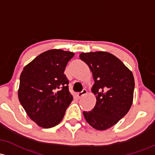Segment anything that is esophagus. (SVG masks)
I'll use <instances>...</instances> for the list:
<instances>
[{
	"label": "esophagus",
	"instance_id": "34e87169",
	"mask_svg": "<svg viewBox=\"0 0 155 155\" xmlns=\"http://www.w3.org/2000/svg\"><path fill=\"white\" fill-rule=\"evenodd\" d=\"M87 93V90L84 89L82 91L80 92V93H78L77 94H76V96H77L78 98H81L83 96H84V95H86Z\"/></svg>",
	"mask_w": 155,
	"mask_h": 155
}]
</instances>
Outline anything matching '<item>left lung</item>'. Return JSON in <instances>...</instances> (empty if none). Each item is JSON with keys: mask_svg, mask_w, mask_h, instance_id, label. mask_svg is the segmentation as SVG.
<instances>
[{"mask_svg": "<svg viewBox=\"0 0 155 155\" xmlns=\"http://www.w3.org/2000/svg\"><path fill=\"white\" fill-rule=\"evenodd\" d=\"M79 57L93 74L94 108L83 112L86 121L97 130L116 124L133 102L135 79L132 72L118 57L107 51L81 53Z\"/></svg>", "mask_w": 155, "mask_h": 155, "instance_id": "obj_1", "label": "left lung"}]
</instances>
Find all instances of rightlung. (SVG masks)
I'll return each instance as SVG.
<instances>
[{
  "label": "right lung",
  "instance_id": "right-lung-1",
  "mask_svg": "<svg viewBox=\"0 0 155 155\" xmlns=\"http://www.w3.org/2000/svg\"><path fill=\"white\" fill-rule=\"evenodd\" d=\"M74 53L51 49L23 68L18 98L25 113L39 127L51 128L63 119L73 101L64 69Z\"/></svg>",
  "mask_w": 155,
  "mask_h": 155
}]
</instances>
